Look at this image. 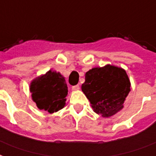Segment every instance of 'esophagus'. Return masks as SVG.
I'll return each instance as SVG.
<instances>
[{
    "mask_svg": "<svg viewBox=\"0 0 156 156\" xmlns=\"http://www.w3.org/2000/svg\"><path fill=\"white\" fill-rule=\"evenodd\" d=\"M79 89H80L79 85H75V86H73L72 87L73 91H78V90H79Z\"/></svg>",
    "mask_w": 156,
    "mask_h": 156,
    "instance_id": "1",
    "label": "esophagus"
}]
</instances>
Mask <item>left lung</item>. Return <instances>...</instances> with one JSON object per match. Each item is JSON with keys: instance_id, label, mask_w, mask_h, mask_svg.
Instances as JSON below:
<instances>
[{"instance_id": "left-lung-1", "label": "left lung", "mask_w": 156, "mask_h": 156, "mask_svg": "<svg viewBox=\"0 0 156 156\" xmlns=\"http://www.w3.org/2000/svg\"><path fill=\"white\" fill-rule=\"evenodd\" d=\"M82 91L89 100L93 112L107 118L124 107L131 91V82L125 69L107 64L85 73Z\"/></svg>"}]
</instances>
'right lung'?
Returning a JSON list of instances; mask_svg holds the SVG:
<instances>
[{
	"instance_id": "add662e5",
	"label": "right lung",
	"mask_w": 156,
	"mask_h": 156,
	"mask_svg": "<svg viewBox=\"0 0 156 156\" xmlns=\"http://www.w3.org/2000/svg\"><path fill=\"white\" fill-rule=\"evenodd\" d=\"M30 91L32 100L40 110L54 113L61 110L66 104L68 86L60 73L49 70L31 81Z\"/></svg>"
}]
</instances>
